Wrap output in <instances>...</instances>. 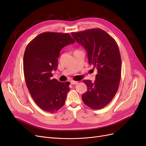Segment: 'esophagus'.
Here are the masks:
<instances>
[{"instance_id": "1", "label": "esophagus", "mask_w": 146, "mask_h": 146, "mask_svg": "<svg viewBox=\"0 0 146 146\" xmlns=\"http://www.w3.org/2000/svg\"><path fill=\"white\" fill-rule=\"evenodd\" d=\"M70 84L72 85H76L78 84V81H74V80H72L70 82Z\"/></svg>"}]
</instances>
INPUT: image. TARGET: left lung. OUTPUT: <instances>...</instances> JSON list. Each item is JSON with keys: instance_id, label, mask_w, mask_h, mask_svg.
Segmentation results:
<instances>
[{"instance_id": "1", "label": "left lung", "mask_w": 146, "mask_h": 146, "mask_svg": "<svg viewBox=\"0 0 146 146\" xmlns=\"http://www.w3.org/2000/svg\"><path fill=\"white\" fill-rule=\"evenodd\" d=\"M71 34L85 48L89 64L97 70L94 82L84 80L88 91L82 95V100L92 109H103L115 97L120 81L122 61L117 44L110 35L98 28Z\"/></svg>"}]
</instances>
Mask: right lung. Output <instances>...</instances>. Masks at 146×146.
<instances>
[{
	"label": "right lung",
	"mask_w": 146,
	"mask_h": 146,
	"mask_svg": "<svg viewBox=\"0 0 146 146\" xmlns=\"http://www.w3.org/2000/svg\"><path fill=\"white\" fill-rule=\"evenodd\" d=\"M75 40L68 33L44 32L30 41L25 50L23 67L26 85L36 104L54 113L64 106L70 82L52 79L58 67L60 50Z\"/></svg>",
	"instance_id": "add662e5"
}]
</instances>
